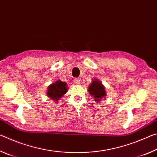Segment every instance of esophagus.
Here are the masks:
<instances>
[{
  "instance_id": "obj_1",
  "label": "esophagus",
  "mask_w": 157,
  "mask_h": 157,
  "mask_svg": "<svg viewBox=\"0 0 157 157\" xmlns=\"http://www.w3.org/2000/svg\"><path fill=\"white\" fill-rule=\"evenodd\" d=\"M74 83L75 84H80V79L79 78H75L74 79Z\"/></svg>"
}]
</instances>
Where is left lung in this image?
<instances>
[{"label":"left lung","instance_id":"1","mask_svg":"<svg viewBox=\"0 0 157 157\" xmlns=\"http://www.w3.org/2000/svg\"><path fill=\"white\" fill-rule=\"evenodd\" d=\"M88 91L89 94L94 97L95 100L98 101V102L106 95L104 86L97 79L92 81V83L90 84L89 87Z\"/></svg>","mask_w":157,"mask_h":157}]
</instances>
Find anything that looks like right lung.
<instances>
[{
  "mask_svg": "<svg viewBox=\"0 0 157 157\" xmlns=\"http://www.w3.org/2000/svg\"><path fill=\"white\" fill-rule=\"evenodd\" d=\"M66 83L64 82L57 80L54 84L50 85L48 88L47 95L52 100L58 101L59 98L63 96L67 91Z\"/></svg>",
  "mask_w": 157,
  "mask_h": 157,
  "instance_id": "obj_1",
  "label": "right lung"
}]
</instances>
